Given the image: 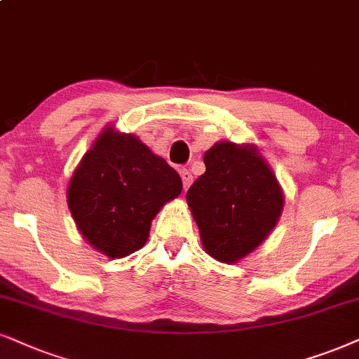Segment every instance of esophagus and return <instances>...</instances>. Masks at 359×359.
Segmentation results:
<instances>
[{"instance_id": "obj_1", "label": "esophagus", "mask_w": 359, "mask_h": 359, "mask_svg": "<svg viewBox=\"0 0 359 359\" xmlns=\"http://www.w3.org/2000/svg\"><path fill=\"white\" fill-rule=\"evenodd\" d=\"M180 177H182L184 189L187 190V189L190 187V185H192V180H194L192 174H190V170H187V169H182V170H180Z\"/></svg>"}]
</instances>
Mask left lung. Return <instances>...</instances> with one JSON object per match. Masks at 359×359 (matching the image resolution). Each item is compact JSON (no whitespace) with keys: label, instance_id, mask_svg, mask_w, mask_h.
<instances>
[{"label":"left lung","instance_id":"8db88e82","mask_svg":"<svg viewBox=\"0 0 359 359\" xmlns=\"http://www.w3.org/2000/svg\"><path fill=\"white\" fill-rule=\"evenodd\" d=\"M205 174L187 192L202 247L222 263H238L278 224L285 197L255 144L215 142L203 154Z\"/></svg>","mask_w":359,"mask_h":359}]
</instances>
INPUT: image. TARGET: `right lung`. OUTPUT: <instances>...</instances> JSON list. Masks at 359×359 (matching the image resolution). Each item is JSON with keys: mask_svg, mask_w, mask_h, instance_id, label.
<instances>
[{"mask_svg": "<svg viewBox=\"0 0 359 359\" xmlns=\"http://www.w3.org/2000/svg\"><path fill=\"white\" fill-rule=\"evenodd\" d=\"M180 192V175L164 158L107 126L72 172L67 207L86 242L114 260L146 245L154 217Z\"/></svg>", "mask_w": 359, "mask_h": 359, "instance_id": "obj_1", "label": "right lung"}]
</instances>
